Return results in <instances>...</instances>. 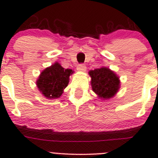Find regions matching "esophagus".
<instances>
[{"mask_svg": "<svg viewBox=\"0 0 158 158\" xmlns=\"http://www.w3.org/2000/svg\"><path fill=\"white\" fill-rule=\"evenodd\" d=\"M77 70L79 71L85 72L86 70V66L84 64H79L77 65Z\"/></svg>", "mask_w": 158, "mask_h": 158, "instance_id": "esophagus-1", "label": "esophagus"}]
</instances>
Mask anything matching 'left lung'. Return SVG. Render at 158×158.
Listing matches in <instances>:
<instances>
[{"instance_id":"obj_1","label":"left lung","mask_w":158,"mask_h":158,"mask_svg":"<svg viewBox=\"0 0 158 158\" xmlns=\"http://www.w3.org/2000/svg\"><path fill=\"white\" fill-rule=\"evenodd\" d=\"M92 89L99 97L110 99L118 91L119 80L113 71L107 68H101L90 70Z\"/></svg>"}]
</instances>
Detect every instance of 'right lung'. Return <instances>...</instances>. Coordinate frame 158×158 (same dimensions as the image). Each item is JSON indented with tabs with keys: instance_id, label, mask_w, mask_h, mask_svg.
<instances>
[{
	"instance_id": "add662e5",
	"label": "right lung",
	"mask_w": 158,
	"mask_h": 158,
	"mask_svg": "<svg viewBox=\"0 0 158 158\" xmlns=\"http://www.w3.org/2000/svg\"><path fill=\"white\" fill-rule=\"evenodd\" d=\"M73 73L72 70L64 69L56 62L41 72L36 82L37 86L44 97L56 99L61 97L68 86L69 77Z\"/></svg>"
}]
</instances>
